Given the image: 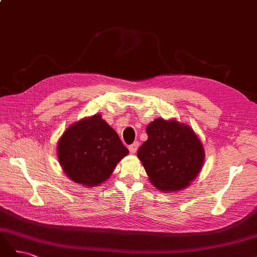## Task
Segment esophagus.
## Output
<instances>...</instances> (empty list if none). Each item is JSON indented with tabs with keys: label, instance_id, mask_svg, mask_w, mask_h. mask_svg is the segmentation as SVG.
Instances as JSON below:
<instances>
[{
	"label": "esophagus",
	"instance_id": "1",
	"mask_svg": "<svg viewBox=\"0 0 257 257\" xmlns=\"http://www.w3.org/2000/svg\"><path fill=\"white\" fill-rule=\"evenodd\" d=\"M138 147H139V143H138V142H135V143H133V144L128 146V150H130V152H131L132 154H134V153H136V151L138 150Z\"/></svg>",
	"mask_w": 257,
	"mask_h": 257
}]
</instances>
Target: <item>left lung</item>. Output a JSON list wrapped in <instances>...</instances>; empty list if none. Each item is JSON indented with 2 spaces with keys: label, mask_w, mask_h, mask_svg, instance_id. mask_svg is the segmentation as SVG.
Instances as JSON below:
<instances>
[{
  "label": "left lung",
  "mask_w": 257,
  "mask_h": 257,
  "mask_svg": "<svg viewBox=\"0 0 257 257\" xmlns=\"http://www.w3.org/2000/svg\"><path fill=\"white\" fill-rule=\"evenodd\" d=\"M147 141L137 157L150 182L160 191L185 189L204 165L205 150L194 131L176 120L155 119L147 126Z\"/></svg>",
  "instance_id": "left-lung-1"
}]
</instances>
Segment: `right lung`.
<instances>
[{
	"mask_svg": "<svg viewBox=\"0 0 257 257\" xmlns=\"http://www.w3.org/2000/svg\"><path fill=\"white\" fill-rule=\"evenodd\" d=\"M58 158L65 175L76 183L96 186L105 182L128 154L115 131L100 114L69 125L58 143Z\"/></svg>",
	"mask_w": 257,
	"mask_h": 257,
	"instance_id": "add662e5",
	"label": "right lung"
}]
</instances>
